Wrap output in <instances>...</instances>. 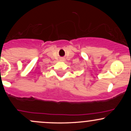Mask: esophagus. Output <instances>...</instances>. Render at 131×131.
<instances>
[{"mask_svg": "<svg viewBox=\"0 0 131 131\" xmlns=\"http://www.w3.org/2000/svg\"><path fill=\"white\" fill-rule=\"evenodd\" d=\"M62 60H64V58H63V59H62Z\"/></svg>", "mask_w": 131, "mask_h": 131, "instance_id": "1", "label": "esophagus"}]
</instances>
